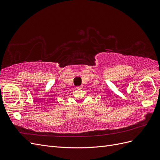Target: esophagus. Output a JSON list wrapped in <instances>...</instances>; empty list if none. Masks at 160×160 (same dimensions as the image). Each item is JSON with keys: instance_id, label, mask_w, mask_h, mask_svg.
I'll list each match as a JSON object with an SVG mask.
<instances>
[{"instance_id": "1", "label": "esophagus", "mask_w": 160, "mask_h": 160, "mask_svg": "<svg viewBox=\"0 0 160 160\" xmlns=\"http://www.w3.org/2000/svg\"><path fill=\"white\" fill-rule=\"evenodd\" d=\"M82 88H81V86H78V87H77V89H81Z\"/></svg>"}]
</instances>
